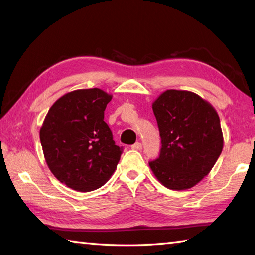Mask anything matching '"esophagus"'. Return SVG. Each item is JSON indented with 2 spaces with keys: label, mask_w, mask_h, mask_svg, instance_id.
<instances>
[{
  "label": "esophagus",
  "mask_w": 255,
  "mask_h": 255,
  "mask_svg": "<svg viewBox=\"0 0 255 255\" xmlns=\"http://www.w3.org/2000/svg\"><path fill=\"white\" fill-rule=\"evenodd\" d=\"M131 149H133V150H141L142 149V144L140 143V142H136L134 144H132L131 145Z\"/></svg>",
  "instance_id": "1"
}]
</instances>
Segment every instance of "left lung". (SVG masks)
<instances>
[{"label":"left lung","instance_id":"left-lung-1","mask_svg":"<svg viewBox=\"0 0 255 255\" xmlns=\"http://www.w3.org/2000/svg\"><path fill=\"white\" fill-rule=\"evenodd\" d=\"M161 150L149 162L162 185L182 191L196 185L213 169L223 151L217 112L189 91L167 90L152 104Z\"/></svg>","mask_w":255,"mask_h":255}]
</instances>
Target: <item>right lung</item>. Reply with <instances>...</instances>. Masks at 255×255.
<instances>
[{
	"label": "right lung",
	"mask_w": 255,
	"mask_h": 255,
	"mask_svg": "<svg viewBox=\"0 0 255 255\" xmlns=\"http://www.w3.org/2000/svg\"><path fill=\"white\" fill-rule=\"evenodd\" d=\"M112 95L100 89L75 90L55 102L40 128L46 162L61 183L91 192L110 180L123 153L104 122Z\"/></svg>",
	"instance_id": "1"
}]
</instances>
